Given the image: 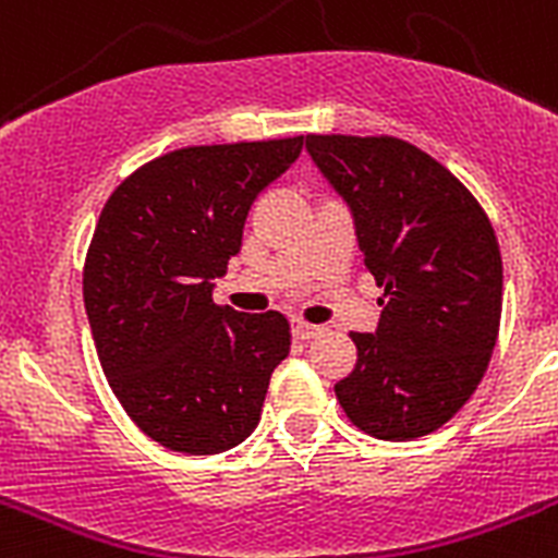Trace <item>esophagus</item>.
<instances>
[{
  "label": "esophagus",
  "instance_id": "34e87169",
  "mask_svg": "<svg viewBox=\"0 0 558 558\" xmlns=\"http://www.w3.org/2000/svg\"><path fill=\"white\" fill-rule=\"evenodd\" d=\"M322 332H324V327H318V324H307V322H295L293 324V335H295V338H302V340L318 338Z\"/></svg>",
  "mask_w": 558,
  "mask_h": 558
}]
</instances>
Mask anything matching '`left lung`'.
Segmentation results:
<instances>
[{"label":"left lung","mask_w":558,"mask_h":558,"mask_svg":"<svg viewBox=\"0 0 558 558\" xmlns=\"http://www.w3.org/2000/svg\"><path fill=\"white\" fill-rule=\"evenodd\" d=\"M304 145L352 209L366 268L386 290L377 332H352L357 363L335 397L368 436H427L489 368L502 313L495 229L475 195L411 142L310 133Z\"/></svg>","instance_id":"8db88e82"}]
</instances>
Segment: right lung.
Here are the masks:
<instances>
[{"instance_id": "right-lung-1", "label": "right lung", "mask_w": 558, "mask_h": 558, "mask_svg": "<svg viewBox=\"0 0 558 558\" xmlns=\"http://www.w3.org/2000/svg\"><path fill=\"white\" fill-rule=\"evenodd\" d=\"M304 136L181 147L131 172L100 211L83 265L97 357L133 425L161 447L215 456L254 433L290 352L282 313L211 302L256 195Z\"/></svg>"}]
</instances>
